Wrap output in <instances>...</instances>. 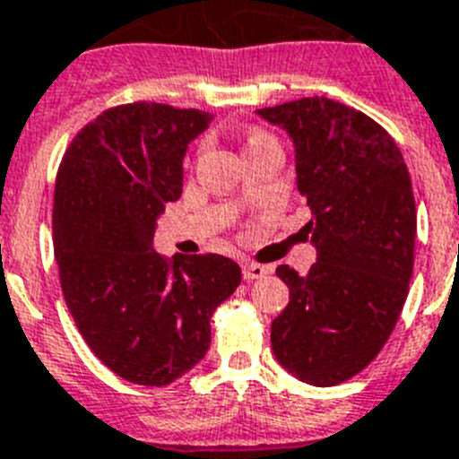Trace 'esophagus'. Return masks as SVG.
Wrapping results in <instances>:
<instances>
[{"instance_id": "obj_1", "label": "esophagus", "mask_w": 459, "mask_h": 459, "mask_svg": "<svg viewBox=\"0 0 459 459\" xmlns=\"http://www.w3.org/2000/svg\"><path fill=\"white\" fill-rule=\"evenodd\" d=\"M268 273H270V270L265 268V265L255 264V261H246V264H243V279H247V281H252V279L265 277Z\"/></svg>"}]
</instances>
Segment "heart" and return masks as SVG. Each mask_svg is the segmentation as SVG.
I'll return each instance as SVG.
<instances>
[{"label": "heart", "mask_w": 459, "mask_h": 459, "mask_svg": "<svg viewBox=\"0 0 459 459\" xmlns=\"http://www.w3.org/2000/svg\"><path fill=\"white\" fill-rule=\"evenodd\" d=\"M268 142H273V137H270V134L261 133V130H252V133L246 137V151H250V148H256V146H261V143H268Z\"/></svg>", "instance_id": "b5f03b06"}]
</instances>
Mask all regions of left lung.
Instances as JSON below:
<instances>
[{"mask_svg":"<svg viewBox=\"0 0 459 459\" xmlns=\"http://www.w3.org/2000/svg\"><path fill=\"white\" fill-rule=\"evenodd\" d=\"M295 143L311 209L307 274L279 265L290 302L270 326L274 358L299 381L331 387L363 372L394 331L414 265L417 207L394 139L326 96L256 110Z\"/></svg>","mask_w":459,"mask_h":459,"instance_id":"1","label":"left lung"}]
</instances>
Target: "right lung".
<instances>
[{
  "mask_svg": "<svg viewBox=\"0 0 459 459\" xmlns=\"http://www.w3.org/2000/svg\"><path fill=\"white\" fill-rule=\"evenodd\" d=\"M212 119L167 103L110 108L72 139L56 176L65 302L96 358L137 385H169L198 365L213 311L241 283L222 255L152 250L157 216L182 194L186 146Z\"/></svg>",
  "mask_w": 459,
  "mask_h": 459,
  "instance_id": "1",
  "label": "right lung"
}]
</instances>
